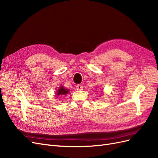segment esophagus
<instances>
[{"instance_id":"1","label":"esophagus","mask_w":158,"mask_h":158,"mask_svg":"<svg viewBox=\"0 0 158 158\" xmlns=\"http://www.w3.org/2000/svg\"><path fill=\"white\" fill-rule=\"evenodd\" d=\"M82 89H83L82 85H81L80 84L76 85V89H77V90H82Z\"/></svg>"}]
</instances>
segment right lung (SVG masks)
Listing matches in <instances>:
<instances>
[{"instance_id": "obj_1", "label": "right lung", "mask_w": 158, "mask_h": 158, "mask_svg": "<svg viewBox=\"0 0 158 158\" xmlns=\"http://www.w3.org/2000/svg\"><path fill=\"white\" fill-rule=\"evenodd\" d=\"M69 93V90L68 89H66L63 86V85H60L59 89H57V92L55 95L56 96H59V95H66Z\"/></svg>"}]
</instances>
